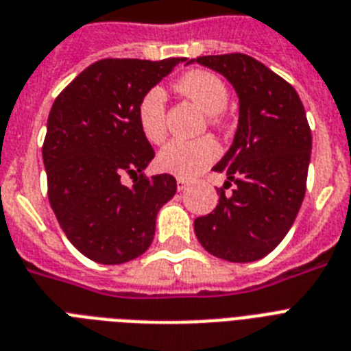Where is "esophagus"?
<instances>
[{"label": "esophagus", "mask_w": 351, "mask_h": 351, "mask_svg": "<svg viewBox=\"0 0 351 351\" xmlns=\"http://www.w3.org/2000/svg\"><path fill=\"white\" fill-rule=\"evenodd\" d=\"M187 186H189V182H187L186 178H182V176H178V178H176V187H178V191H184Z\"/></svg>", "instance_id": "esophagus-1"}]
</instances>
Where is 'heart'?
I'll list each match as a JSON object with an SVG mask.
<instances>
[{
	"instance_id": "1",
	"label": "heart",
	"mask_w": 351,
	"mask_h": 351,
	"mask_svg": "<svg viewBox=\"0 0 351 351\" xmlns=\"http://www.w3.org/2000/svg\"><path fill=\"white\" fill-rule=\"evenodd\" d=\"M175 89L193 100L211 120L228 106V89L217 74L209 71H191L176 80ZM136 120L145 140L162 143L165 140V95L160 87L145 90L136 106ZM220 147L213 138L173 140L158 153V167L171 175L193 178L219 158Z\"/></svg>"
}]
</instances>
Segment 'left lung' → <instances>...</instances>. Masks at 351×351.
<instances>
[{"label": "left lung", "instance_id": "1", "mask_svg": "<svg viewBox=\"0 0 351 351\" xmlns=\"http://www.w3.org/2000/svg\"><path fill=\"white\" fill-rule=\"evenodd\" d=\"M239 96L233 143L213 169L224 173L226 195L195 220L204 250L230 262H253L271 253L293 226L306 193L311 131L297 90L247 54L200 56ZM224 186V187H226Z\"/></svg>", "mask_w": 351, "mask_h": 351}]
</instances>
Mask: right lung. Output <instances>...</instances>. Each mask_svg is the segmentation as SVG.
Masks as SVG:
<instances>
[{
  "label": "right lung",
  "instance_id": "1",
  "mask_svg": "<svg viewBox=\"0 0 351 351\" xmlns=\"http://www.w3.org/2000/svg\"><path fill=\"white\" fill-rule=\"evenodd\" d=\"M184 62L169 58L100 60L52 104L43 142L49 202L71 244L100 264H123L147 251L156 215L176 193L175 176H143L154 158L136 106ZM134 178L132 186L121 176Z\"/></svg>",
  "mask_w": 351,
  "mask_h": 351
}]
</instances>
